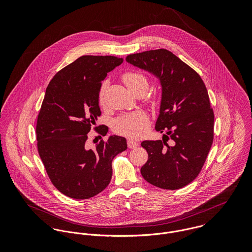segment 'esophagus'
<instances>
[{
  "instance_id": "obj_1",
  "label": "esophagus",
  "mask_w": 252,
  "mask_h": 252,
  "mask_svg": "<svg viewBox=\"0 0 252 252\" xmlns=\"http://www.w3.org/2000/svg\"><path fill=\"white\" fill-rule=\"evenodd\" d=\"M127 144H128V147H129V148H136V147L139 145V143L129 140V141L127 142Z\"/></svg>"
}]
</instances>
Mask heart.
<instances>
[{"label": "heart", "instance_id": "heart-1", "mask_svg": "<svg viewBox=\"0 0 252 252\" xmlns=\"http://www.w3.org/2000/svg\"><path fill=\"white\" fill-rule=\"evenodd\" d=\"M122 79L126 86L133 91L135 88L145 85L147 86V79L143 73L138 72H127L122 75ZM108 87V80H105L101 86L99 93L100 104L104 103L105 91ZM150 121L148 115L144 111H136L127 115H123L116 119L114 123V130L127 138L140 139L144 137L149 129Z\"/></svg>", "mask_w": 252, "mask_h": 252}]
</instances>
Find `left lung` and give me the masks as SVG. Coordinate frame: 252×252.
<instances>
[{
    "instance_id": "left-lung-1",
    "label": "left lung",
    "mask_w": 252,
    "mask_h": 252,
    "mask_svg": "<svg viewBox=\"0 0 252 252\" xmlns=\"http://www.w3.org/2000/svg\"><path fill=\"white\" fill-rule=\"evenodd\" d=\"M126 61L154 74L162 86L155 129L165 134L163 140L142 143L148 154L142 176L162 189L182 188L197 178L214 141L215 114L206 85L198 72L164 48L130 54Z\"/></svg>"
}]
</instances>
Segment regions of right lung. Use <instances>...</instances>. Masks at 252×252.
<instances>
[{"instance_id": "add662e5", "label": "right lung", "mask_w": 252, "mask_h": 252, "mask_svg": "<svg viewBox=\"0 0 252 252\" xmlns=\"http://www.w3.org/2000/svg\"><path fill=\"white\" fill-rule=\"evenodd\" d=\"M115 56L84 55L50 80L36 121L37 151L52 184L64 195L84 200L102 192L112 176L113 158L126 139L110 136L90 148L88 133L101 115L99 93L108 72L122 64ZM96 132L106 136L105 125Z\"/></svg>"}]
</instances>
